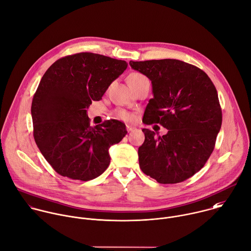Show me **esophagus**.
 Returning <instances> with one entry per match:
<instances>
[{"label": "esophagus", "mask_w": 251, "mask_h": 251, "mask_svg": "<svg viewBox=\"0 0 251 251\" xmlns=\"http://www.w3.org/2000/svg\"><path fill=\"white\" fill-rule=\"evenodd\" d=\"M135 127L133 126H130V125H126V130L129 132V131H132Z\"/></svg>", "instance_id": "obj_1"}]
</instances>
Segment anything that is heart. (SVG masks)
<instances>
[{
  "instance_id": "obj_1",
  "label": "heart",
  "mask_w": 251,
  "mask_h": 251,
  "mask_svg": "<svg viewBox=\"0 0 251 251\" xmlns=\"http://www.w3.org/2000/svg\"><path fill=\"white\" fill-rule=\"evenodd\" d=\"M127 79H128V83H129L131 88H134L137 85H139L140 83H142L143 81L148 80L146 78V76H144L143 75H141L139 73H132V74H130L128 75ZM115 115H116V117L118 119H120L122 121H125V122H131L133 120V116L129 112H127L126 110H118V111H116Z\"/></svg>"
}]
</instances>
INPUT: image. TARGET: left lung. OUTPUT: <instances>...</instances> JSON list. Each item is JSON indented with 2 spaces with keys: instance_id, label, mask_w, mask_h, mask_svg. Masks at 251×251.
<instances>
[{
  "instance_id": "left-lung-1",
  "label": "left lung",
  "mask_w": 251,
  "mask_h": 251,
  "mask_svg": "<svg viewBox=\"0 0 251 251\" xmlns=\"http://www.w3.org/2000/svg\"><path fill=\"white\" fill-rule=\"evenodd\" d=\"M129 65L152 83L154 97L142 122L168 129L163 136L142 129L139 167L159 183L181 182L200 171L214 150L222 126L216 87L202 70L182 61H130Z\"/></svg>"
}]
</instances>
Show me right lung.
I'll return each instance as SVG.
<instances>
[{
    "label": "right lung",
    "mask_w": 251,
    "mask_h": 251,
    "mask_svg": "<svg viewBox=\"0 0 251 251\" xmlns=\"http://www.w3.org/2000/svg\"><path fill=\"white\" fill-rule=\"evenodd\" d=\"M126 68V61L86 52L59 59L44 74L31 105L33 136L59 175L87 181L109 167V148L125 137L126 126L109 120L92 127L87 109Z\"/></svg>",
    "instance_id": "right-lung-1"
}]
</instances>
